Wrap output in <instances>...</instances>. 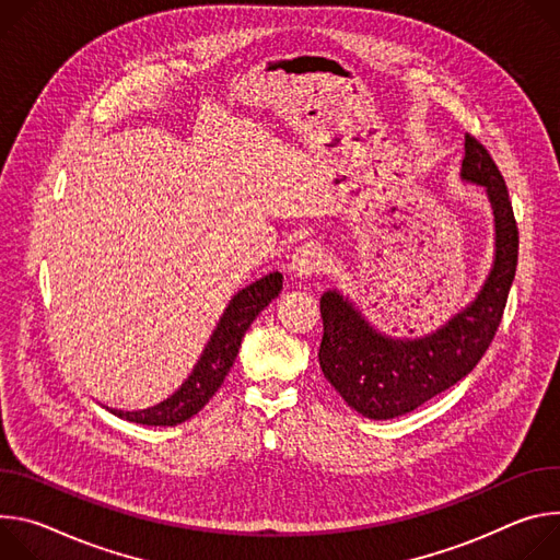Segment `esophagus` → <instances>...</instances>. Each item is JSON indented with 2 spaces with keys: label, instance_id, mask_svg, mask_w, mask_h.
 <instances>
[{
  "label": "esophagus",
  "instance_id": "obj_1",
  "mask_svg": "<svg viewBox=\"0 0 560 560\" xmlns=\"http://www.w3.org/2000/svg\"><path fill=\"white\" fill-rule=\"evenodd\" d=\"M327 267V254L318 242H304L300 244L291 256V271L298 278H308L325 271Z\"/></svg>",
  "mask_w": 560,
  "mask_h": 560
}]
</instances>
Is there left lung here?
I'll return each instance as SVG.
<instances>
[{
	"instance_id": "left-lung-1",
	"label": "left lung",
	"mask_w": 560,
	"mask_h": 560,
	"mask_svg": "<svg viewBox=\"0 0 560 560\" xmlns=\"http://www.w3.org/2000/svg\"><path fill=\"white\" fill-rule=\"evenodd\" d=\"M460 179L482 186L493 213V262L476 298L436 331L394 338L371 325L338 289L320 298L318 360L342 400L371 420L413 411L478 364L501 325L518 262V226L505 179L487 149L465 136Z\"/></svg>"
}]
</instances>
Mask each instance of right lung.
<instances>
[{"label":"right lung","mask_w":560,"mask_h":560,"mask_svg":"<svg viewBox=\"0 0 560 560\" xmlns=\"http://www.w3.org/2000/svg\"><path fill=\"white\" fill-rule=\"evenodd\" d=\"M280 291H282L280 271H273L244 287L242 291H237L229 300L224 314L218 327L213 329L205 351L200 353V360L196 362L189 378H186L179 385V389L173 392L166 400L138 411H121L110 407L106 409L121 420L149 424V427H175L196 416L224 383L229 369L235 362V355L246 329L252 327V323L256 320V316L262 312V308L273 298H278Z\"/></svg>","instance_id":"right-lung-1"}]
</instances>
